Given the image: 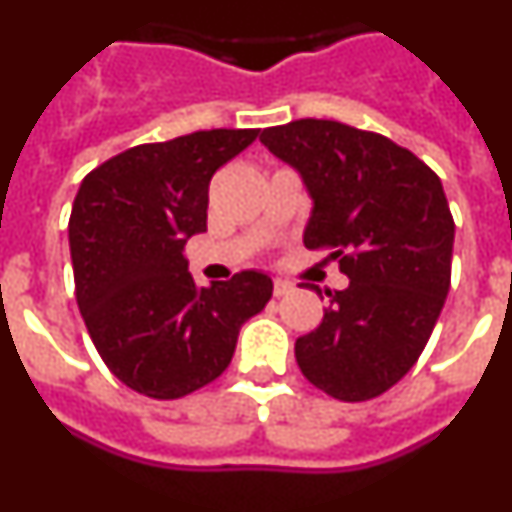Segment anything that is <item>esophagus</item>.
I'll return each mask as SVG.
<instances>
[{"label":"esophagus","mask_w":512,"mask_h":512,"mask_svg":"<svg viewBox=\"0 0 512 512\" xmlns=\"http://www.w3.org/2000/svg\"><path fill=\"white\" fill-rule=\"evenodd\" d=\"M295 289V284L287 282V279H274V297H284Z\"/></svg>","instance_id":"obj_1"}]
</instances>
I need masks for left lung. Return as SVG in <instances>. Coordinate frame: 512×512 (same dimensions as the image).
I'll return each mask as SVG.
<instances>
[{
	"instance_id": "left-lung-1",
	"label": "left lung",
	"mask_w": 512,
	"mask_h": 512,
	"mask_svg": "<svg viewBox=\"0 0 512 512\" xmlns=\"http://www.w3.org/2000/svg\"><path fill=\"white\" fill-rule=\"evenodd\" d=\"M259 140L302 176V241L328 248L348 287L297 338L307 382L343 402L382 395L413 369L451 284L454 217L441 179L408 148L336 120H295ZM320 292V289H318Z\"/></svg>"
}]
</instances>
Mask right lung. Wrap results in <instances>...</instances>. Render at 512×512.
<instances>
[{"mask_svg": "<svg viewBox=\"0 0 512 512\" xmlns=\"http://www.w3.org/2000/svg\"><path fill=\"white\" fill-rule=\"evenodd\" d=\"M259 130H200L143 143L89 171L69 220L76 302L99 356L130 390L176 400L228 369L238 330L271 300L241 271L197 287L184 259L207 230L210 179Z\"/></svg>", "mask_w": 512, "mask_h": 512, "instance_id": "right-lung-1", "label": "right lung"}]
</instances>
